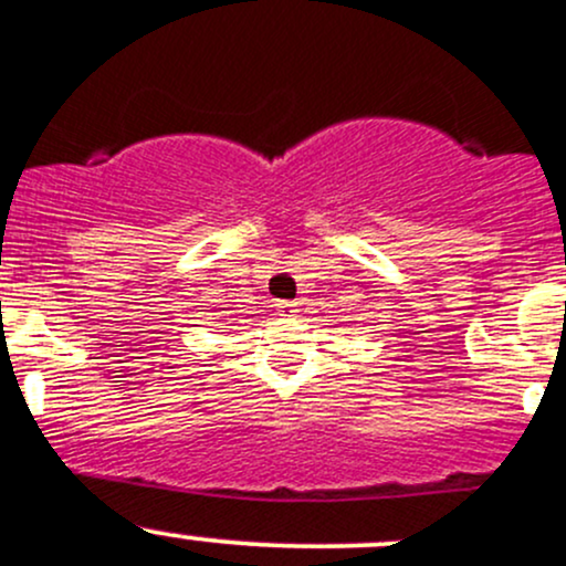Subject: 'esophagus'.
<instances>
[{"label": "esophagus", "instance_id": "1", "mask_svg": "<svg viewBox=\"0 0 566 566\" xmlns=\"http://www.w3.org/2000/svg\"><path fill=\"white\" fill-rule=\"evenodd\" d=\"M276 312L282 314V317H295V314H298V303H295V301H276Z\"/></svg>", "mask_w": 566, "mask_h": 566}]
</instances>
